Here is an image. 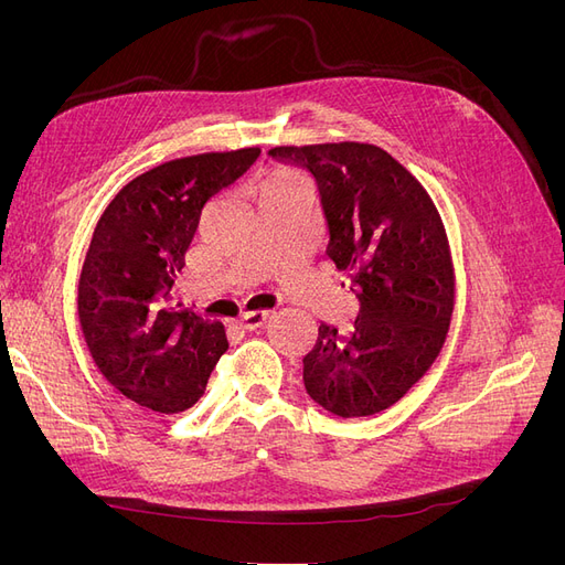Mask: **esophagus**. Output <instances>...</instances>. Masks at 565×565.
<instances>
[{"label":"esophagus","mask_w":565,"mask_h":565,"mask_svg":"<svg viewBox=\"0 0 565 565\" xmlns=\"http://www.w3.org/2000/svg\"><path fill=\"white\" fill-rule=\"evenodd\" d=\"M266 320H268V313H266V311H247V313L241 316V320H237V324H241L243 330L252 332V330H259Z\"/></svg>","instance_id":"1"}]
</instances>
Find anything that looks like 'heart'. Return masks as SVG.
<instances>
[{"label": "heart", "instance_id": "1", "mask_svg": "<svg viewBox=\"0 0 565 565\" xmlns=\"http://www.w3.org/2000/svg\"><path fill=\"white\" fill-rule=\"evenodd\" d=\"M259 200L285 198V195H301V181L292 172H276L259 183Z\"/></svg>", "mask_w": 565, "mask_h": 565}]
</instances>
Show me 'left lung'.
<instances>
[{
  "instance_id": "obj_1",
  "label": "left lung",
  "mask_w": 565,
  "mask_h": 565,
  "mask_svg": "<svg viewBox=\"0 0 565 565\" xmlns=\"http://www.w3.org/2000/svg\"><path fill=\"white\" fill-rule=\"evenodd\" d=\"M268 156L313 177L324 254L358 301L349 332L320 322L303 355L306 393L337 417L382 413L429 370L448 334L455 278L440 216L377 146H280Z\"/></svg>"
}]
</instances>
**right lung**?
<instances>
[{
	"instance_id": "right-lung-1",
	"label": "right lung",
	"mask_w": 565,
	"mask_h": 565,
	"mask_svg": "<svg viewBox=\"0 0 565 565\" xmlns=\"http://www.w3.org/2000/svg\"><path fill=\"white\" fill-rule=\"evenodd\" d=\"M259 148L164 162L136 177L100 214L77 289L84 341L129 401L174 415L193 407L228 349L224 324L167 309L200 214L241 179Z\"/></svg>"
}]
</instances>
